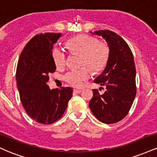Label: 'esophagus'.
I'll use <instances>...</instances> for the list:
<instances>
[{"instance_id": "34e87169", "label": "esophagus", "mask_w": 157, "mask_h": 157, "mask_svg": "<svg viewBox=\"0 0 157 157\" xmlns=\"http://www.w3.org/2000/svg\"><path fill=\"white\" fill-rule=\"evenodd\" d=\"M82 90H79V89H75L74 90V93H76V94H80L82 92Z\"/></svg>"}]
</instances>
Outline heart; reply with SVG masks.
I'll return each mask as SVG.
<instances>
[{
	"label": "heart",
	"instance_id": "heart-1",
	"mask_svg": "<svg viewBox=\"0 0 157 157\" xmlns=\"http://www.w3.org/2000/svg\"><path fill=\"white\" fill-rule=\"evenodd\" d=\"M66 45L71 53L81 55L82 66H88L94 71H101L107 64L110 55L109 46L105 43L98 42L95 37L86 35H77L68 40ZM52 58L57 68H63L66 66V54L61 48H54ZM90 77V69L83 66L68 71L65 76V80L73 87L81 88Z\"/></svg>",
	"mask_w": 157,
	"mask_h": 157
}]
</instances>
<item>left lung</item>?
Here are the masks:
<instances>
[{
	"label": "left lung",
	"instance_id": "left-lung-1",
	"mask_svg": "<svg viewBox=\"0 0 157 157\" xmlns=\"http://www.w3.org/2000/svg\"><path fill=\"white\" fill-rule=\"evenodd\" d=\"M91 33L105 40L110 55L104 71L94 80L100 86H105L106 90L102 94L97 89L92 90L89 107L99 121L116 123L128 114L136 97L134 56L127 43L115 32L99 30Z\"/></svg>",
	"mask_w": 157,
	"mask_h": 157
}]
</instances>
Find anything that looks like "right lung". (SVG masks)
I'll return each instance as SVG.
<instances>
[{"instance_id": "obj_1", "label": "right lung", "mask_w": 157, "mask_h": 157, "mask_svg": "<svg viewBox=\"0 0 157 157\" xmlns=\"http://www.w3.org/2000/svg\"><path fill=\"white\" fill-rule=\"evenodd\" d=\"M62 34L35 35L27 43L20 55L16 82L20 99L29 117L38 123L49 125L63 116L72 96L70 87L50 89L48 74L56 66L52 58L53 45Z\"/></svg>"}]
</instances>
